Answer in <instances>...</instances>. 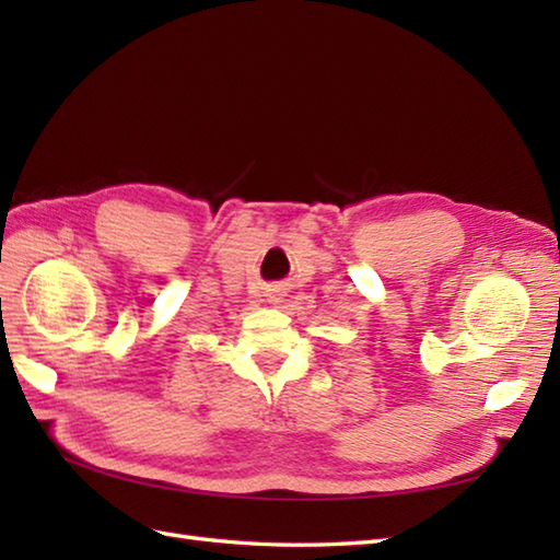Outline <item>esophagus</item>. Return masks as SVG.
<instances>
[{"label":"esophagus","mask_w":560,"mask_h":560,"mask_svg":"<svg viewBox=\"0 0 560 560\" xmlns=\"http://www.w3.org/2000/svg\"><path fill=\"white\" fill-rule=\"evenodd\" d=\"M269 295H271L273 301H279L281 295H283V291H281V287H273V289H269Z\"/></svg>","instance_id":"1"}]
</instances>
